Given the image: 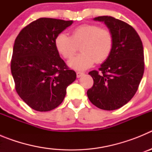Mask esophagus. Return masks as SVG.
Instances as JSON below:
<instances>
[{"label":"esophagus","instance_id":"obj_1","mask_svg":"<svg viewBox=\"0 0 152 152\" xmlns=\"http://www.w3.org/2000/svg\"><path fill=\"white\" fill-rule=\"evenodd\" d=\"M76 75H77V77H81L82 75H84V73H83V72H76Z\"/></svg>","mask_w":152,"mask_h":152}]
</instances>
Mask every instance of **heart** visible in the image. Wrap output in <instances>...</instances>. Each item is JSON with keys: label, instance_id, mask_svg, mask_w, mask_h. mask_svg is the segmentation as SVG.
I'll list each match as a JSON object with an SVG mask.
<instances>
[{"label": "heart", "instance_id": "b5f03b06", "mask_svg": "<svg viewBox=\"0 0 152 152\" xmlns=\"http://www.w3.org/2000/svg\"><path fill=\"white\" fill-rule=\"evenodd\" d=\"M80 46L81 53L68 61L70 67L75 70H85L94 64L108 58L113 45L111 32L96 24L85 23L75 27L72 36L60 33L55 39V46L64 59H69Z\"/></svg>", "mask_w": 152, "mask_h": 152}]
</instances>
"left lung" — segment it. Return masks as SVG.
Returning <instances> with one entry per match:
<instances>
[{
    "mask_svg": "<svg viewBox=\"0 0 152 152\" xmlns=\"http://www.w3.org/2000/svg\"><path fill=\"white\" fill-rule=\"evenodd\" d=\"M103 21L113 38L111 53L99 71H91L94 84L87 92L90 101L104 110H114L128 103L139 88L145 70L142 40L133 27L108 16Z\"/></svg>",
    "mask_w": 152,
    "mask_h": 152,
    "instance_id": "obj_1",
    "label": "left lung"
}]
</instances>
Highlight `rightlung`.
Instances as JSON below:
<instances>
[{
  "mask_svg": "<svg viewBox=\"0 0 152 152\" xmlns=\"http://www.w3.org/2000/svg\"><path fill=\"white\" fill-rule=\"evenodd\" d=\"M72 20L39 18L20 32L13 45L10 68L18 95L30 108L50 111L62 103L66 88L76 79L55 46L58 34Z\"/></svg>",
  "mask_w": 152,
  "mask_h": 152,
  "instance_id": "right-lung-1",
  "label": "right lung"
}]
</instances>
